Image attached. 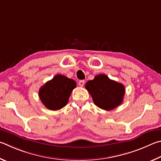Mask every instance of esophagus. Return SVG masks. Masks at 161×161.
Masks as SVG:
<instances>
[{
  "label": "esophagus",
  "mask_w": 161,
  "mask_h": 161,
  "mask_svg": "<svg viewBox=\"0 0 161 161\" xmlns=\"http://www.w3.org/2000/svg\"><path fill=\"white\" fill-rule=\"evenodd\" d=\"M84 84H85V80H79V82H78V85L79 86H81V87H83L84 86Z\"/></svg>",
  "instance_id": "34e87169"
}]
</instances>
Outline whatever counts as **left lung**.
<instances>
[{
    "instance_id": "1",
    "label": "left lung",
    "mask_w": 161,
    "mask_h": 161,
    "mask_svg": "<svg viewBox=\"0 0 161 161\" xmlns=\"http://www.w3.org/2000/svg\"><path fill=\"white\" fill-rule=\"evenodd\" d=\"M86 88L95 105L105 110H112L122 103L125 88L123 84L111 80L108 75L99 74L88 80Z\"/></svg>"
}]
</instances>
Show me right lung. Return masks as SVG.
I'll list each match as a JSON object with an SVG mask.
<instances>
[{"instance_id":"add662e5","label":"right lung","mask_w":161,"mask_h":161,"mask_svg":"<svg viewBox=\"0 0 161 161\" xmlns=\"http://www.w3.org/2000/svg\"><path fill=\"white\" fill-rule=\"evenodd\" d=\"M75 87V80L58 74L41 87L39 97L47 108L51 110H58L66 105L71 92Z\"/></svg>"}]
</instances>
